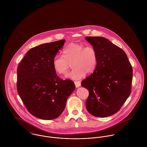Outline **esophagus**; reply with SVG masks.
<instances>
[{
    "mask_svg": "<svg viewBox=\"0 0 147 147\" xmlns=\"http://www.w3.org/2000/svg\"><path fill=\"white\" fill-rule=\"evenodd\" d=\"M74 83H75V86L76 88H79V86H81V83L79 82H75Z\"/></svg>",
    "mask_w": 147,
    "mask_h": 147,
    "instance_id": "1",
    "label": "esophagus"
}]
</instances>
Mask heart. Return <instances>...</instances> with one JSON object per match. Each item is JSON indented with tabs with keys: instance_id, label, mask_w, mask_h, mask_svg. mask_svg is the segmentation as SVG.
<instances>
[{
	"instance_id": "1",
	"label": "heart",
	"mask_w": 147,
	"mask_h": 147,
	"mask_svg": "<svg viewBox=\"0 0 147 147\" xmlns=\"http://www.w3.org/2000/svg\"><path fill=\"white\" fill-rule=\"evenodd\" d=\"M63 56L57 55L53 61L55 71L59 75H65L71 63L73 69L68 72L66 78L79 80L88 74L93 73L97 65L98 57L96 49L91 46H84L83 44L72 43L63 50Z\"/></svg>"
}]
</instances>
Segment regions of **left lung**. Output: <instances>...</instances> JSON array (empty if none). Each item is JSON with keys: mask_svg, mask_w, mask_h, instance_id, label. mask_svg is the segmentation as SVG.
Here are the masks:
<instances>
[{"mask_svg": "<svg viewBox=\"0 0 147 147\" xmlns=\"http://www.w3.org/2000/svg\"><path fill=\"white\" fill-rule=\"evenodd\" d=\"M96 49L98 63L93 74L82 82L89 96L88 111L97 117H107L118 112L131 92L132 68L125 52L107 38L87 37Z\"/></svg>", "mask_w": 147, "mask_h": 147, "instance_id": "obj_1", "label": "left lung"}]
</instances>
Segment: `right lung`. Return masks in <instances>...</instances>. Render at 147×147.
<instances>
[{
  "instance_id": "obj_1",
  "label": "right lung",
  "mask_w": 147,
  "mask_h": 147,
  "mask_svg": "<svg viewBox=\"0 0 147 147\" xmlns=\"http://www.w3.org/2000/svg\"><path fill=\"white\" fill-rule=\"evenodd\" d=\"M65 41L62 40L32 48L18 67V92L29 112L41 119L59 117L75 89L74 83L62 80L53 66V59Z\"/></svg>"
}]
</instances>
